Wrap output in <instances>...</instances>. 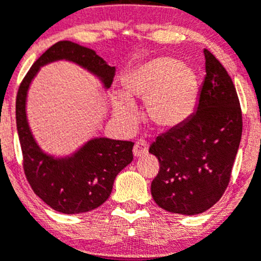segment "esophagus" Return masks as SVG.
I'll use <instances>...</instances> for the list:
<instances>
[{"mask_svg":"<svg viewBox=\"0 0 261 261\" xmlns=\"http://www.w3.org/2000/svg\"><path fill=\"white\" fill-rule=\"evenodd\" d=\"M148 150H149V145L148 143H146L145 140H138L135 143V145H134V155L136 156V158H139V156H143V155H146L148 154Z\"/></svg>","mask_w":261,"mask_h":261,"instance_id":"1","label":"esophagus"}]
</instances>
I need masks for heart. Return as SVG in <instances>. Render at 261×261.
<instances>
[{
  "label": "heart",
  "instance_id": "obj_1",
  "mask_svg": "<svg viewBox=\"0 0 261 261\" xmlns=\"http://www.w3.org/2000/svg\"><path fill=\"white\" fill-rule=\"evenodd\" d=\"M122 88L125 95L112 98L116 117L134 123L138 112L133 100L143 99L146 118L161 130H171L186 122L198 107L200 93L194 70L168 56L141 63L123 77Z\"/></svg>",
  "mask_w": 261,
  "mask_h": 261
}]
</instances>
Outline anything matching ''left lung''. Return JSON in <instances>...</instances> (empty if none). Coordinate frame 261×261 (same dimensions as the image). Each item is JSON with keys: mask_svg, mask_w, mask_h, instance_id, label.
Returning a JSON list of instances; mask_svg holds the SVG:
<instances>
[{"mask_svg": "<svg viewBox=\"0 0 261 261\" xmlns=\"http://www.w3.org/2000/svg\"><path fill=\"white\" fill-rule=\"evenodd\" d=\"M205 79L195 113L156 138L149 153L159 161L151 196L162 209L195 216L208 211L228 186L242 135L236 88L222 63L204 49Z\"/></svg>", "mask_w": 261, "mask_h": 261, "instance_id": "1", "label": "left lung"}]
</instances>
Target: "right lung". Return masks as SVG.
I'll return each mask as SVG.
<instances>
[{"label": "right lung", "instance_id": "add662e5", "mask_svg": "<svg viewBox=\"0 0 261 261\" xmlns=\"http://www.w3.org/2000/svg\"><path fill=\"white\" fill-rule=\"evenodd\" d=\"M69 61L89 71L108 89L116 69L90 48L61 40L34 62L16 97V126L24 171L33 191L47 205L63 214H79L102 205L112 192L116 176L133 162V141L93 138L70 155L45 153L34 139L27 116L28 90L40 67Z\"/></svg>", "mask_w": 261, "mask_h": 261}]
</instances>
